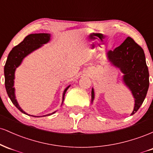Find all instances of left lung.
<instances>
[{
  "instance_id": "left-lung-1",
  "label": "left lung",
  "mask_w": 153,
  "mask_h": 153,
  "mask_svg": "<svg viewBox=\"0 0 153 153\" xmlns=\"http://www.w3.org/2000/svg\"><path fill=\"white\" fill-rule=\"evenodd\" d=\"M107 57L124 74L123 82L131 91L134 99L133 115L143 104L149 88V71L143 48L128 36L120 46L113 51H108ZM94 99V91L92 88V103Z\"/></svg>"
}]
</instances>
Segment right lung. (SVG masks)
Instances as JSON below:
<instances>
[{
  "instance_id": "add662e5",
  "label": "right lung",
  "mask_w": 153,
  "mask_h": 153,
  "mask_svg": "<svg viewBox=\"0 0 153 153\" xmlns=\"http://www.w3.org/2000/svg\"><path fill=\"white\" fill-rule=\"evenodd\" d=\"M50 40V34H45V33H40V34H31L26 36L24 39L18 45L13 47L10 53L8 54V58H7L6 65L4 66V75H5V86H6V92L8 94V97L10 98V101L14 104L18 109L22 111V113L25 114L29 116H31L26 114L24 111L19 106L15 96V88L14 85V78H15V71L16 68L20 65L22 60L28 54L34 52V50H37L42 46L43 45L48 42ZM71 85L65 89L62 94V103L65 99V94L67 90L69 88ZM56 111L52 114L43 116H50L53 114ZM35 117L36 116H32Z\"/></svg>"
}]
</instances>
